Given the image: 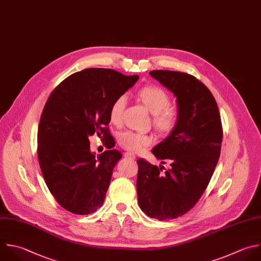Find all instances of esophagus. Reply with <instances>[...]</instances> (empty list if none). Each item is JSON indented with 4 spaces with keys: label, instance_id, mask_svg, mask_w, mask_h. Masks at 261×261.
<instances>
[{
    "label": "esophagus",
    "instance_id": "esophagus-1",
    "mask_svg": "<svg viewBox=\"0 0 261 261\" xmlns=\"http://www.w3.org/2000/svg\"><path fill=\"white\" fill-rule=\"evenodd\" d=\"M123 155H124V157H125L126 159H130V160L136 159V156H135L133 153H130V152H125Z\"/></svg>",
    "mask_w": 261,
    "mask_h": 261
}]
</instances>
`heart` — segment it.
<instances>
[{
	"label": "heart",
	"instance_id": "b5f03b06",
	"mask_svg": "<svg viewBox=\"0 0 261 261\" xmlns=\"http://www.w3.org/2000/svg\"><path fill=\"white\" fill-rule=\"evenodd\" d=\"M138 97L153 114V123L160 133L169 134L175 128L178 120V113L174 108L169 106L170 98L163 89L156 86H147L138 92ZM126 103L127 98L125 95L118 96L112 102L109 108L111 122L114 124H119L121 122ZM117 141L120 147L130 152H138L153 143L152 137L133 130L120 133Z\"/></svg>",
	"mask_w": 261,
	"mask_h": 261
}]
</instances>
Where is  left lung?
<instances>
[{"mask_svg":"<svg viewBox=\"0 0 261 261\" xmlns=\"http://www.w3.org/2000/svg\"><path fill=\"white\" fill-rule=\"evenodd\" d=\"M150 74L176 97L178 120L152 150L169 169L138 159L137 193L148 216L168 220L190 211L205 192L220 155L222 125L213 95L195 76L171 70Z\"/></svg>","mask_w":261,"mask_h":261,"instance_id":"obj_1","label":"left lung"}]
</instances>
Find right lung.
Returning <instances> with one entry per match:
<instances>
[{"label":"right lung","mask_w":261,"mask_h":261,"mask_svg":"<svg viewBox=\"0 0 261 261\" xmlns=\"http://www.w3.org/2000/svg\"><path fill=\"white\" fill-rule=\"evenodd\" d=\"M138 80L113 69L87 68L60 83L45 104L38 130L39 163L51 194L71 213L91 214L103 205L121 154L107 150L96 156L89 137L103 135L106 148L113 147L109 108Z\"/></svg>","instance_id":"add662e5"}]
</instances>
